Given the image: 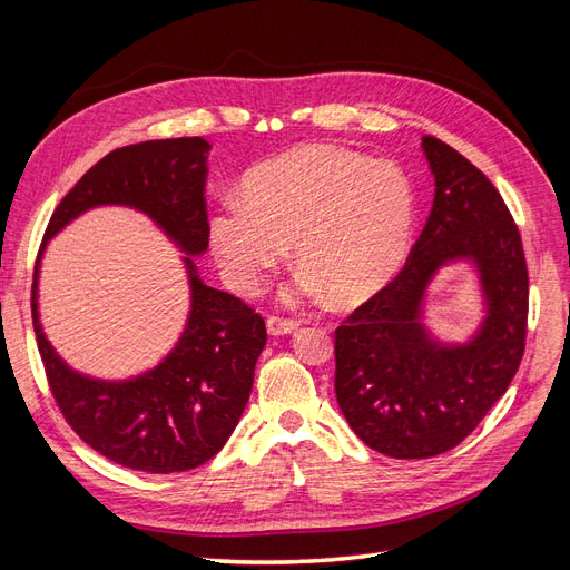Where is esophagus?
<instances>
[{"mask_svg":"<svg viewBox=\"0 0 570 570\" xmlns=\"http://www.w3.org/2000/svg\"><path fill=\"white\" fill-rule=\"evenodd\" d=\"M299 325H302L299 321H289V318H278V316H271V318L266 321V331H268V335H273V337H281V335H289V333H295Z\"/></svg>","mask_w":570,"mask_h":570,"instance_id":"1","label":"esophagus"}]
</instances>
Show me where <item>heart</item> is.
<instances>
[{
    "label": "heart",
    "instance_id": "1",
    "mask_svg": "<svg viewBox=\"0 0 570 570\" xmlns=\"http://www.w3.org/2000/svg\"><path fill=\"white\" fill-rule=\"evenodd\" d=\"M416 202L402 168L356 151L306 145L256 166L243 204L226 202L209 220L223 278L254 295L281 264L285 245L299 266L283 302L331 297L354 306L381 292L404 266Z\"/></svg>",
    "mask_w": 570,
    "mask_h": 570
}]
</instances>
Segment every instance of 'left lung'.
<instances>
[{"instance_id":"1","label":"left lung","mask_w":570,"mask_h":570,"mask_svg":"<svg viewBox=\"0 0 570 570\" xmlns=\"http://www.w3.org/2000/svg\"><path fill=\"white\" fill-rule=\"evenodd\" d=\"M435 199L404 271L335 331V394L358 440L392 459H428L469 438L519 371L528 268L502 195L469 159L423 137ZM465 263L483 316L465 341L424 323L439 271Z\"/></svg>"}]
</instances>
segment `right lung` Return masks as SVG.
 <instances>
[{"instance_id":"obj_1","label":"right lung","mask_w":570,"mask_h":570,"mask_svg":"<svg viewBox=\"0 0 570 570\" xmlns=\"http://www.w3.org/2000/svg\"><path fill=\"white\" fill-rule=\"evenodd\" d=\"M202 137L120 147L95 164L51 216L32 281V325L51 394L82 442L126 469L178 473L220 452L243 416L256 358L266 347L264 318L228 292L206 285L197 256L209 249L206 159ZM99 205L145 213L183 254L190 308L171 352L130 379H95L68 367L39 321V268L48 243Z\"/></svg>"}]
</instances>
